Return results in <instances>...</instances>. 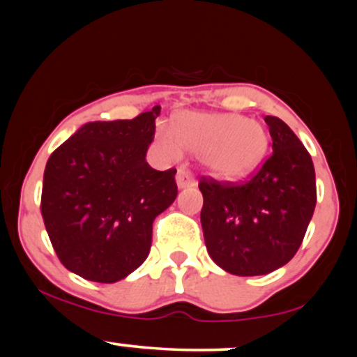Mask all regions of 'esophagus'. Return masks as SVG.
I'll list each match as a JSON object with an SVG mask.
<instances>
[{
    "label": "esophagus",
    "instance_id": "1",
    "mask_svg": "<svg viewBox=\"0 0 357 357\" xmlns=\"http://www.w3.org/2000/svg\"><path fill=\"white\" fill-rule=\"evenodd\" d=\"M176 183H178L179 190H184V188L196 186L195 178H192V174L186 169V167H179L178 173H176Z\"/></svg>",
    "mask_w": 357,
    "mask_h": 357
}]
</instances>
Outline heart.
Here are the masks:
<instances>
[{"instance_id":"obj_1","label":"heart","mask_w":357,"mask_h":357,"mask_svg":"<svg viewBox=\"0 0 357 357\" xmlns=\"http://www.w3.org/2000/svg\"><path fill=\"white\" fill-rule=\"evenodd\" d=\"M155 144L169 159L183 151L198 154L208 174L236 181L257 169L268 147L265 127L255 119L227 112H179L171 129L155 127Z\"/></svg>"}]
</instances>
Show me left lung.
<instances>
[{"label":"left lung","mask_w":357,"mask_h":357,"mask_svg":"<svg viewBox=\"0 0 357 357\" xmlns=\"http://www.w3.org/2000/svg\"><path fill=\"white\" fill-rule=\"evenodd\" d=\"M273 153L248 181L202 178L204 243L218 267L240 277L265 275L296 255L314 215L312 158L289 126L267 116Z\"/></svg>","instance_id":"obj_1"}]
</instances>
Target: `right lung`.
<instances>
[{"instance_id": "1", "label": "right lung", "mask_w": 357, "mask_h": 357, "mask_svg": "<svg viewBox=\"0 0 357 357\" xmlns=\"http://www.w3.org/2000/svg\"><path fill=\"white\" fill-rule=\"evenodd\" d=\"M159 112L87 122L48 159L45 228L63 267L85 280L114 284L141 267L154 218L178 196L174 167L155 171L146 161Z\"/></svg>"}]
</instances>
